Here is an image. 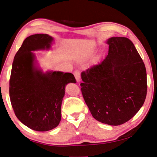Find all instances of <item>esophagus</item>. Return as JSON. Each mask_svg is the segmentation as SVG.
I'll list each match as a JSON object with an SVG mask.
<instances>
[{"instance_id":"34e87169","label":"esophagus","mask_w":157,"mask_h":157,"mask_svg":"<svg viewBox=\"0 0 157 157\" xmlns=\"http://www.w3.org/2000/svg\"><path fill=\"white\" fill-rule=\"evenodd\" d=\"M74 75L75 76V78H76V82H79L81 81V74H80V72L78 71H75L74 72Z\"/></svg>"}]
</instances>
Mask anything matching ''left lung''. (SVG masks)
<instances>
[{"mask_svg": "<svg viewBox=\"0 0 157 157\" xmlns=\"http://www.w3.org/2000/svg\"><path fill=\"white\" fill-rule=\"evenodd\" d=\"M109 53L100 64L81 72V91L92 115L99 122L117 126L138 113L147 96V71L132 42L112 37Z\"/></svg>", "mask_w": 157, "mask_h": 157, "instance_id": "8db88e82", "label": "left lung"}]
</instances>
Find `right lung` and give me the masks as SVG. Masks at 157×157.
Listing matches in <instances>:
<instances>
[{"label":"right lung","instance_id":"right-lung-1","mask_svg":"<svg viewBox=\"0 0 157 157\" xmlns=\"http://www.w3.org/2000/svg\"><path fill=\"white\" fill-rule=\"evenodd\" d=\"M53 40L47 34L26 38L14 56L10 74L9 94L15 115L36 131H48L59 125L65 86L76 82L70 72H44L37 66L33 51L50 49Z\"/></svg>","mask_w":157,"mask_h":157}]
</instances>
